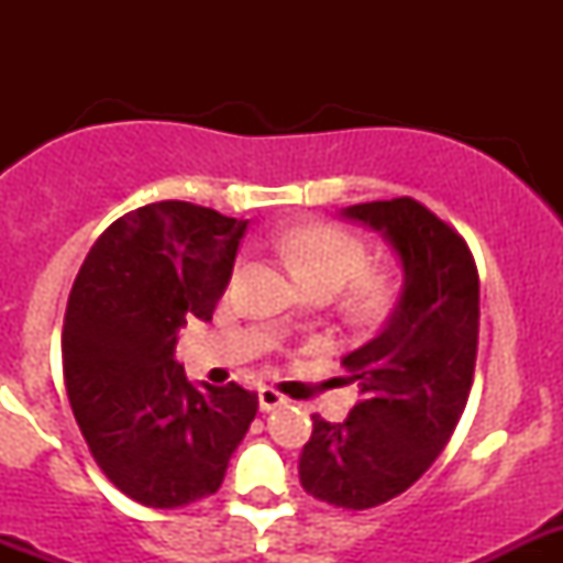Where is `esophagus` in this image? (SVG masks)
<instances>
[{"instance_id": "34e87169", "label": "esophagus", "mask_w": 563, "mask_h": 563, "mask_svg": "<svg viewBox=\"0 0 563 563\" xmlns=\"http://www.w3.org/2000/svg\"><path fill=\"white\" fill-rule=\"evenodd\" d=\"M286 395H280V391L277 389H272V387H261L258 389V406H261V411H275V408H280V406H286Z\"/></svg>"}]
</instances>
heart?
I'll return each instance as SVG.
<instances>
[{
    "label": "heart",
    "instance_id": "b5f03b06",
    "mask_svg": "<svg viewBox=\"0 0 563 563\" xmlns=\"http://www.w3.org/2000/svg\"><path fill=\"white\" fill-rule=\"evenodd\" d=\"M275 247L294 275L313 291L345 286V305L362 318L389 313L400 297V277L387 266H371V247L354 231L329 220H302L277 234Z\"/></svg>",
    "mask_w": 563,
    "mask_h": 563
}]
</instances>
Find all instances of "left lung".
Segmentation results:
<instances>
[{
    "instance_id": "left-lung-1",
    "label": "left lung",
    "mask_w": 563,
    "mask_h": 563,
    "mask_svg": "<svg viewBox=\"0 0 563 563\" xmlns=\"http://www.w3.org/2000/svg\"><path fill=\"white\" fill-rule=\"evenodd\" d=\"M343 214L382 231L406 272L387 327L343 360L360 402L345 422L313 413L299 457L305 493L360 512L408 490L455 433L474 384L479 272L463 236L417 198Z\"/></svg>"
}]
</instances>
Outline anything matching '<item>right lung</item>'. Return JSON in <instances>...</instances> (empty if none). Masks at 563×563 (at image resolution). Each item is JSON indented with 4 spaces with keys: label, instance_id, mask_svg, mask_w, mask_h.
I'll return each instance as SVG.
<instances>
[{
    "label": "right lung",
    "instance_id": "add662e5",
    "mask_svg": "<svg viewBox=\"0 0 563 563\" xmlns=\"http://www.w3.org/2000/svg\"><path fill=\"white\" fill-rule=\"evenodd\" d=\"M247 223L187 201L122 214L73 283L62 371L95 463L144 507L176 509L218 493L258 411L240 384L187 382L176 329L209 321Z\"/></svg>",
    "mask_w": 563,
    "mask_h": 563
}]
</instances>
